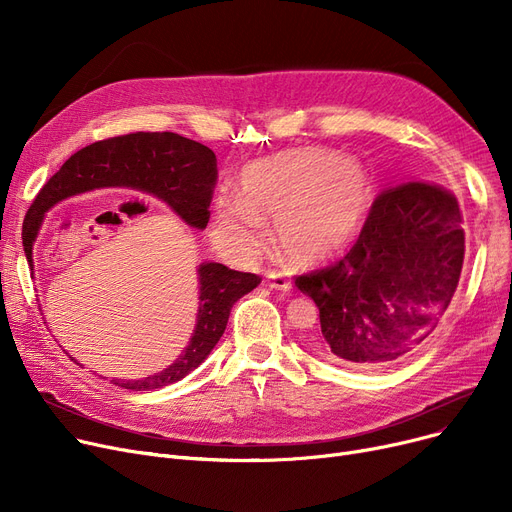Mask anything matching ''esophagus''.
<instances>
[{
	"label": "esophagus",
	"mask_w": 512,
	"mask_h": 512,
	"mask_svg": "<svg viewBox=\"0 0 512 512\" xmlns=\"http://www.w3.org/2000/svg\"><path fill=\"white\" fill-rule=\"evenodd\" d=\"M265 280H267V286H270L272 290H280V292H288L290 288H292V284H290V280L284 276V274H280V272H267V276H265Z\"/></svg>",
	"instance_id": "esophagus-1"
}]
</instances>
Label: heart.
Masks as SVG:
<instances>
[{
  "mask_svg": "<svg viewBox=\"0 0 512 512\" xmlns=\"http://www.w3.org/2000/svg\"><path fill=\"white\" fill-rule=\"evenodd\" d=\"M373 205V178L357 157L324 147L288 149L253 161L240 195L220 193L211 207V238L226 257L251 259L274 218L278 247L301 265L328 261L359 232Z\"/></svg>",
  "mask_w": 512,
  "mask_h": 512,
  "instance_id": "heart-1",
  "label": "heart"
}]
</instances>
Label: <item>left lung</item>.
<instances>
[{"label": "left lung", "instance_id": "left-lung-1", "mask_svg": "<svg viewBox=\"0 0 512 512\" xmlns=\"http://www.w3.org/2000/svg\"><path fill=\"white\" fill-rule=\"evenodd\" d=\"M456 197L429 182L388 188L338 263L297 278L319 309L317 351L355 369H382L436 334L459 284L465 232Z\"/></svg>", "mask_w": 512, "mask_h": 512}]
</instances>
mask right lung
<instances>
[{"label":"right lung","mask_w":512,"mask_h":512,"mask_svg":"<svg viewBox=\"0 0 512 512\" xmlns=\"http://www.w3.org/2000/svg\"><path fill=\"white\" fill-rule=\"evenodd\" d=\"M218 178L215 153L176 132H134L93 143L76 151L41 188L24 218V255L33 270V245L45 213L60 201L95 188H134L170 205L182 222L203 230L209 222V203ZM199 309L197 324L184 353L164 371L145 380H112L126 390H155L180 382L197 369L222 338L232 305L259 286L261 278L230 270L213 261L197 267ZM72 359V357H70ZM74 361V359H72Z\"/></svg>","instance_id":"1"}]
</instances>
